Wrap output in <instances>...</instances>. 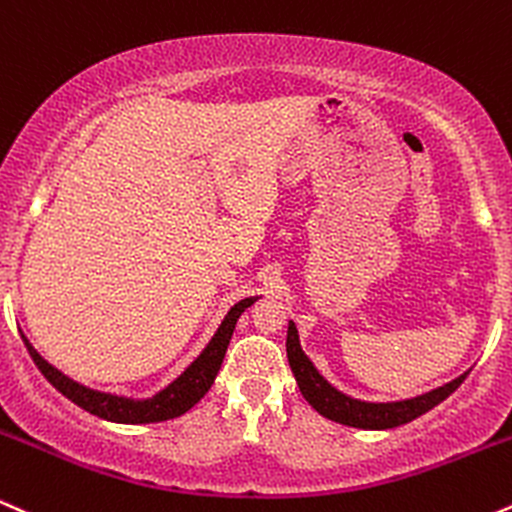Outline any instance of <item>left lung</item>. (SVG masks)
Instances as JSON below:
<instances>
[{
    "instance_id": "8db88e82",
    "label": "left lung",
    "mask_w": 512,
    "mask_h": 512,
    "mask_svg": "<svg viewBox=\"0 0 512 512\" xmlns=\"http://www.w3.org/2000/svg\"><path fill=\"white\" fill-rule=\"evenodd\" d=\"M287 359H290V369L294 378H297V386L302 390V395L318 414H323L326 419L345 424V426H357V429H395L412 419L422 417L424 412L434 410L438 402H443L450 393L460 388V383L465 381L467 374L455 378V381L446 383V386L429 390V393L417 395V398L400 400V402H364L354 400L350 395L340 393L338 388H333L330 383L316 371V366L311 364V359L302 352L299 345V333L297 326L290 321L287 328Z\"/></svg>"
}]
</instances>
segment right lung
<instances>
[{
	"label": "right lung",
	"instance_id": "add662e5",
	"mask_svg": "<svg viewBox=\"0 0 512 512\" xmlns=\"http://www.w3.org/2000/svg\"><path fill=\"white\" fill-rule=\"evenodd\" d=\"M258 297H246L242 302H237L227 311L225 321L220 323L218 333L213 335V340L208 342L206 350H203L198 357L184 369V374L174 378L167 388H162L160 393H155L153 398L148 400H131L122 398V395H110L100 393V390L86 388L81 383L71 381L69 376H64L62 371L54 369L52 364H47L45 359L35 352V347L30 345L28 338L26 350L30 357H33L35 366L40 369V374L52 383L64 398H69L74 405L81 407L95 417L107 419V422L117 424H153V422H167V419L179 417V414L189 412L191 407L196 405L203 395L208 393L210 386H213L215 376H218L222 359H225L227 345H230L234 326H237V318L244 314V309H249L251 304L256 302Z\"/></svg>",
	"mask_w": 512,
	"mask_h": 512
}]
</instances>
